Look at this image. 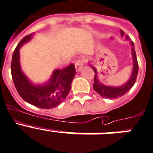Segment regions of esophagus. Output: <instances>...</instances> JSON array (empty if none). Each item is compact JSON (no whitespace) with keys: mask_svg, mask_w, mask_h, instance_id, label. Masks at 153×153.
I'll return each mask as SVG.
<instances>
[{"mask_svg":"<svg viewBox=\"0 0 153 153\" xmlns=\"http://www.w3.org/2000/svg\"><path fill=\"white\" fill-rule=\"evenodd\" d=\"M75 68L77 69V71L79 72L80 70L82 68V67L84 66V62L82 60H80V59L79 60H77L75 63Z\"/></svg>","mask_w":153,"mask_h":153,"instance_id":"1","label":"esophagus"}]
</instances>
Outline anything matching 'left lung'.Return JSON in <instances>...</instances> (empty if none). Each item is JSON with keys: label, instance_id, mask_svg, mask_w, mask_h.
Instances as JSON below:
<instances>
[{"label": "left lung", "instance_id": "obj_1", "mask_svg": "<svg viewBox=\"0 0 153 153\" xmlns=\"http://www.w3.org/2000/svg\"><path fill=\"white\" fill-rule=\"evenodd\" d=\"M121 35L122 36H123L125 35V32H124L122 30H121ZM126 40L127 41H129L130 44L131 45V54L133 56V70L132 73H131V77H130L129 80L127 81L126 83H125L124 85H122V86L119 87H113V86H106V85H103L102 82L99 81L97 77V68L95 67H94L93 65H91V68L94 69V72H95V76H94V83L93 85V88L95 91L98 93V94L100 95L101 97L104 98H106V99H115V98H118L119 97L123 96L124 94H126L133 86L134 85L135 81H136L137 76L138 74V62L137 59V56H136V52H135L134 49V42L130 39L129 36L126 35Z\"/></svg>", "mask_w": 153, "mask_h": 153}]
</instances>
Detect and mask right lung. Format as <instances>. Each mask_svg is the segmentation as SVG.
<instances>
[{
	"instance_id": "obj_1",
	"label": "right lung",
	"mask_w": 153,
	"mask_h": 153,
	"mask_svg": "<svg viewBox=\"0 0 153 153\" xmlns=\"http://www.w3.org/2000/svg\"><path fill=\"white\" fill-rule=\"evenodd\" d=\"M34 33L24 37L14 51L11 74L17 92L28 103L41 109H53L65 100L71 89L76 71L74 64L62 69H55L51 78L44 85H34L22 72L19 62V49L32 38Z\"/></svg>"
}]
</instances>
